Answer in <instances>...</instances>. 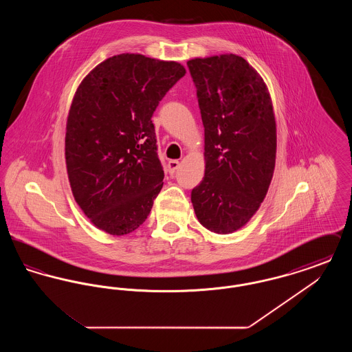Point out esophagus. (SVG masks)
Wrapping results in <instances>:
<instances>
[{"mask_svg":"<svg viewBox=\"0 0 352 352\" xmlns=\"http://www.w3.org/2000/svg\"><path fill=\"white\" fill-rule=\"evenodd\" d=\"M168 171L173 174V173H175V170H178L179 168V161H177V160H171V161H168Z\"/></svg>","mask_w":352,"mask_h":352,"instance_id":"esophagus-1","label":"esophagus"}]
</instances>
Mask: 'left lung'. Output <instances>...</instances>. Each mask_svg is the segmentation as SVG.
<instances>
[{
  "label": "left lung",
  "instance_id": "obj_1",
  "mask_svg": "<svg viewBox=\"0 0 352 352\" xmlns=\"http://www.w3.org/2000/svg\"><path fill=\"white\" fill-rule=\"evenodd\" d=\"M204 126V178L191 201L203 227L232 234L268 192L276 164V120L268 87L241 56L187 62Z\"/></svg>",
  "mask_w": 352,
  "mask_h": 352
}]
</instances>
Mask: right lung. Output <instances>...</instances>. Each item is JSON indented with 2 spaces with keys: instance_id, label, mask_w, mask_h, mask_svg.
<instances>
[{
  "instance_id": "add662e5",
  "label": "right lung",
  "mask_w": 352,
  "mask_h": 352,
  "mask_svg": "<svg viewBox=\"0 0 352 352\" xmlns=\"http://www.w3.org/2000/svg\"><path fill=\"white\" fill-rule=\"evenodd\" d=\"M178 62L120 54L78 87L66 126V165L84 215L109 234H131L164 184L151 116L184 76Z\"/></svg>"
}]
</instances>
